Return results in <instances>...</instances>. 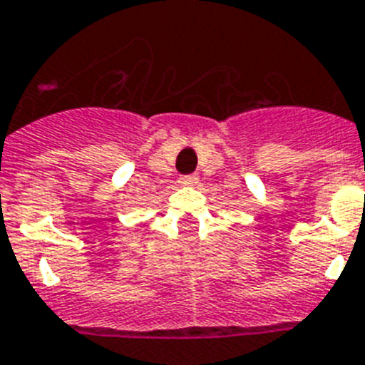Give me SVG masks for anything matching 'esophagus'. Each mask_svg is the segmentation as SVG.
Returning <instances> with one entry per match:
<instances>
[{"mask_svg":"<svg viewBox=\"0 0 365 365\" xmlns=\"http://www.w3.org/2000/svg\"><path fill=\"white\" fill-rule=\"evenodd\" d=\"M179 182L182 186H195L197 185V175H182L179 177Z\"/></svg>","mask_w":365,"mask_h":365,"instance_id":"obj_1","label":"esophagus"}]
</instances>
